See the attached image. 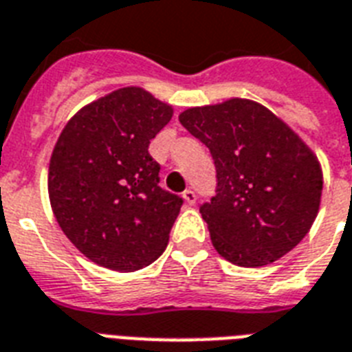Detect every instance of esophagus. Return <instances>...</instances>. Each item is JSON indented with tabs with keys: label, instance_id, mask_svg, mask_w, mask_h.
Listing matches in <instances>:
<instances>
[{
	"label": "esophagus",
	"instance_id": "1",
	"mask_svg": "<svg viewBox=\"0 0 352 352\" xmlns=\"http://www.w3.org/2000/svg\"><path fill=\"white\" fill-rule=\"evenodd\" d=\"M184 200L189 204V206H195L196 204V192L192 189L184 190Z\"/></svg>",
	"mask_w": 352,
	"mask_h": 352
}]
</instances>
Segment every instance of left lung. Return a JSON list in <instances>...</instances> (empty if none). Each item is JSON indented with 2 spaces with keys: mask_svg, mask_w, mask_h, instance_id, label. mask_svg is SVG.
Returning <instances> with one entry per match:
<instances>
[{
  "mask_svg": "<svg viewBox=\"0 0 352 352\" xmlns=\"http://www.w3.org/2000/svg\"><path fill=\"white\" fill-rule=\"evenodd\" d=\"M179 122L209 148L217 195L200 206L214 250L257 268L303 241L320 209L318 157L268 108L248 99L198 106Z\"/></svg>",
  "mask_w": 352,
  "mask_h": 352,
  "instance_id": "left-lung-1",
  "label": "left lung"
}]
</instances>
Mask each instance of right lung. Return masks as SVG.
I'll return each mask as SVG.
<instances>
[{"mask_svg": "<svg viewBox=\"0 0 352 352\" xmlns=\"http://www.w3.org/2000/svg\"><path fill=\"white\" fill-rule=\"evenodd\" d=\"M173 108L141 88H121L69 119L49 163V200L78 252L99 266L135 272L167 248L184 200L160 187L151 139Z\"/></svg>", "mask_w": 352, "mask_h": 352, "instance_id": "1", "label": "right lung"}]
</instances>
